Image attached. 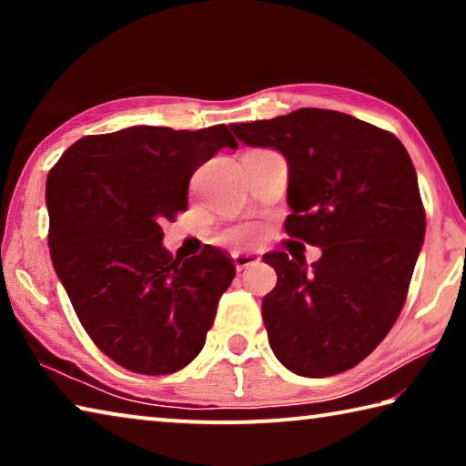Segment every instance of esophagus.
I'll return each instance as SVG.
<instances>
[{
	"label": "esophagus",
	"instance_id": "esophagus-1",
	"mask_svg": "<svg viewBox=\"0 0 466 466\" xmlns=\"http://www.w3.org/2000/svg\"><path fill=\"white\" fill-rule=\"evenodd\" d=\"M232 258H234L236 271H242V269H247V267L258 263V257L255 255V252H234Z\"/></svg>",
	"mask_w": 466,
	"mask_h": 466
}]
</instances>
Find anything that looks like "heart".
<instances>
[{
  "label": "heart",
  "instance_id": "heart-1",
  "mask_svg": "<svg viewBox=\"0 0 466 466\" xmlns=\"http://www.w3.org/2000/svg\"><path fill=\"white\" fill-rule=\"evenodd\" d=\"M258 232L261 230H258V226L255 224H240V226L228 228V230L219 236V240L224 244H230L234 248H244V247H250V244L258 238Z\"/></svg>",
  "mask_w": 466,
  "mask_h": 466
}]
</instances>
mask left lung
<instances>
[{"label": "left lung", "mask_w": 466, "mask_h": 466, "mask_svg": "<svg viewBox=\"0 0 466 466\" xmlns=\"http://www.w3.org/2000/svg\"><path fill=\"white\" fill-rule=\"evenodd\" d=\"M250 147L288 160L286 232L322 257L263 255L278 283L263 298L269 345L289 372L325 378L358 366L403 309L425 236L420 185L392 133L325 108L236 123Z\"/></svg>", "instance_id": "8db88e82"}]
</instances>
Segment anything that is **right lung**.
<instances>
[{
	"mask_svg": "<svg viewBox=\"0 0 466 466\" xmlns=\"http://www.w3.org/2000/svg\"><path fill=\"white\" fill-rule=\"evenodd\" d=\"M222 147H238L226 125H136L76 141L46 178L55 273L86 333L131 372L172 374L199 356L234 279L216 247L183 261L162 244L193 172Z\"/></svg>",
	"mask_w": 466,
	"mask_h": 466,
	"instance_id": "obj_1",
	"label": "right lung"
}]
</instances>
